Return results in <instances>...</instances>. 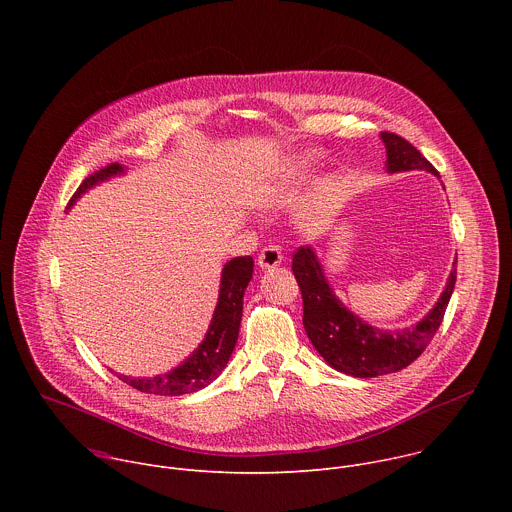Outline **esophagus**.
<instances>
[{"mask_svg":"<svg viewBox=\"0 0 512 512\" xmlns=\"http://www.w3.org/2000/svg\"><path fill=\"white\" fill-rule=\"evenodd\" d=\"M281 261H283V253H281V249L277 245L263 247L261 253H259V259H257L261 269H275Z\"/></svg>","mask_w":512,"mask_h":512,"instance_id":"1","label":"esophagus"}]
</instances>
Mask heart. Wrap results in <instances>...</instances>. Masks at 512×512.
<instances>
[{
	"instance_id": "b5f03b06",
	"label": "heart",
	"mask_w": 512,
	"mask_h": 512,
	"mask_svg": "<svg viewBox=\"0 0 512 512\" xmlns=\"http://www.w3.org/2000/svg\"><path fill=\"white\" fill-rule=\"evenodd\" d=\"M271 196H273V192H271Z\"/></svg>"
}]
</instances>
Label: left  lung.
Instances as JSON below:
<instances>
[{
  "label": "left lung",
  "instance_id": "1",
  "mask_svg": "<svg viewBox=\"0 0 512 512\" xmlns=\"http://www.w3.org/2000/svg\"><path fill=\"white\" fill-rule=\"evenodd\" d=\"M381 137L387 148L389 172L427 170L437 176V170L405 137L391 131H383ZM291 271L302 291L304 328L314 348L332 369L360 379L389 375L409 367L440 328L456 285L454 269L442 298L421 322L411 328L387 332L364 324L340 304L310 247H300L294 253Z\"/></svg>",
  "mask_w": 512,
  "mask_h": 512
}]
</instances>
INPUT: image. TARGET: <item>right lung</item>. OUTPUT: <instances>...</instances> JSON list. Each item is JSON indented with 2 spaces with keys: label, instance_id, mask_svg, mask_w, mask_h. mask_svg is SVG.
Wrapping results in <instances>:
<instances>
[{
  "label": "right lung",
  "instance_id": "right-lung-1",
  "mask_svg": "<svg viewBox=\"0 0 512 512\" xmlns=\"http://www.w3.org/2000/svg\"><path fill=\"white\" fill-rule=\"evenodd\" d=\"M119 172H123V166L117 162L97 170L95 174L83 180V184L68 200V206L91 186ZM251 277L253 257L249 255L235 257L225 265L221 277V296H218V304L208 326V332L202 344L180 364V367H176L168 375H158L154 379H131L123 375L117 377L129 387L150 395H186L210 385L227 367V362L235 350L243 316V296Z\"/></svg>",
  "mask_w": 512,
  "mask_h": 512
}]
</instances>
